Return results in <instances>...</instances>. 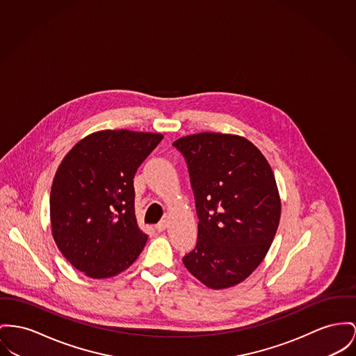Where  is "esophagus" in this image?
Listing matches in <instances>:
<instances>
[{
  "mask_svg": "<svg viewBox=\"0 0 356 356\" xmlns=\"http://www.w3.org/2000/svg\"><path fill=\"white\" fill-rule=\"evenodd\" d=\"M167 228V221L166 220H162V221H159L156 225H155V229L158 231V232H163L165 229Z\"/></svg>",
  "mask_w": 356,
  "mask_h": 356,
  "instance_id": "esophagus-1",
  "label": "esophagus"
}]
</instances>
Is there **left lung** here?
Listing matches in <instances>:
<instances>
[{
	"instance_id": "obj_1",
	"label": "left lung",
	"mask_w": 356,
	"mask_h": 356,
	"mask_svg": "<svg viewBox=\"0 0 356 356\" xmlns=\"http://www.w3.org/2000/svg\"><path fill=\"white\" fill-rule=\"evenodd\" d=\"M186 159L198 216V238L184 264L200 282L227 289L264 259L281 218L275 177L243 136L201 132L172 143Z\"/></svg>"
}]
</instances>
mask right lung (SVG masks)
<instances>
[{"label": "right lung", "instance_id": "add662e5", "mask_svg": "<svg viewBox=\"0 0 356 356\" xmlns=\"http://www.w3.org/2000/svg\"><path fill=\"white\" fill-rule=\"evenodd\" d=\"M161 134L105 129L76 143L56 170L49 194L52 237L76 270L115 277L138 259L148 236L135 214L134 178Z\"/></svg>", "mask_w": 356, "mask_h": 356}]
</instances>
